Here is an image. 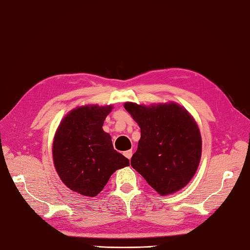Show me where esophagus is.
Returning a JSON list of instances; mask_svg holds the SVG:
<instances>
[{
  "instance_id": "34e87169",
  "label": "esophagus",
  "mask_w": 250,
  "mask_h": 250,
  "mask_svg": "<svg viewBox=\"0 0 250 250\" xmlns=\"http://www.w3.org/2000/svg\"><path fill=\"white\" fill-rule=\"evenodd\" d=\"M124 155L127 157V159L130 160V159H131V156H132V151H131V150L125 151V152H124Z\"/></svg>"
}]
</instances>
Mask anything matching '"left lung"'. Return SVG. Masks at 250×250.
<instances>
[{
  "label": "left lung",
  "mask_w": 250,
  "mask_h": 250,
  "mask_svg": "<svg viewBox=\"0 0 250 250\" xmlns=\"http://www.w3.org/2000/svg\"><path fill=\"white\" fill-rule=\"evenodd\" d=\"M124 108L141 130L131 167L160 195L180 191L201 162L202 137L194 118L172 101L151 105L125 103Z\"/></svg>",
  "instance_id": "obj_1"
}]
</instances>
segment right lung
<instances>
[{
  "mask_svg": "<svg viewBox=\"0 0 250 250\" xmlns=\"http://www.w3.org/2000/svg\"><path fill=\"white\" fill-rule=\"evenodd\" d=\"M112 109L111 104L78 106L61 120L55 132V169L65 187L83 196L98 195L115 170L129 165L103 129Z\"/></svg>",
  "mask_w": 250,
  "mask_h": 250,
  "instance_id": "right-lung-1",
  "label": "right lung"
}]
</instances>
